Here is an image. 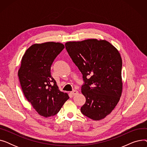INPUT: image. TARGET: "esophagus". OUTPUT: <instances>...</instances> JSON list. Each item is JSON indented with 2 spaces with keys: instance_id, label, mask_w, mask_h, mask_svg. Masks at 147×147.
<instances>
[{
  "instance_id": "1",
  "label": "esophagus",
  "mask_w": 147,
  "mask_h": 147,
  "mask_svg": "<svg viewBox=\"0 0 147 147\" xmlns=\"http://www.w3.org/2000/svg\"><path fill=\"white\" fill-rule=\"evenodd\" d=\"M78 94V91L76 90H73V91L71 92V94L73 96H74V95H77Z\"/></svg>"
}]
</instances>
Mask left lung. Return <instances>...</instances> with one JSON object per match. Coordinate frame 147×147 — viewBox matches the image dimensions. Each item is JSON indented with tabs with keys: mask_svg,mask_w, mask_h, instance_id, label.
<instances>
[{
	"mask_svg": "<svg viewBox=\"0 0 147 147\" xmlns=\"http://www.w3.org/2000/svg\"><path fill=\"white\" fill-rule=\"evenodd\" d=\"M65 48L83 74L82 93L86 102L82 113L100 120L111 113L121 95L122 59L110 42L96 38L68 42Z\"/></svg>",
	"mask_w": 147,
	"mask_h": 147,
	"instance_id": "8db88e82",
	"label": "left lung"
}]
</instances>
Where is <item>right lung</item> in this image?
Here are the masks:
<instances>
[{"mask_svg": "<svg viewBox=\"0 0 147 147\" xmlns=\"http://www.w3.org/2000/svg\"><path fill=\"white\" fill-rule=\"evenodd\" d=\"M64 48L61 43L34 44L26 51L18 75L27 101L42 116L57 114L69 96L61 92L51 74L53 62Z\"/></svg>", "mask_w": 147, "mask_h": 147, "instance_id": "right-lung-1", "label": "right lung"}]
</instances>
